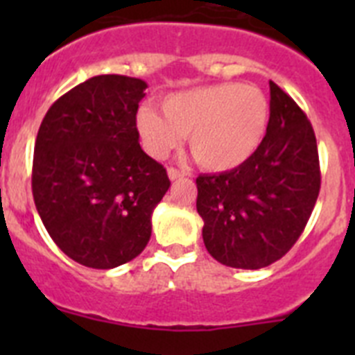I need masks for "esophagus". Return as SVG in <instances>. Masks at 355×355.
Masks as SVG:
<instances>
[{
	"mask_svg": "<svg viewBox=\"0 0 355 355\" xmlns=\"http://www.w3.org/2000/svg\"><path fill=\"white\" fill-rule=\"evenodd\" d=\"M168 178H171L172 181H175V180H181V178H184V172H181V171H178V168L175 167H168Z\"/></svg>",
	"mask_w": 355,
	"mask_h": 355,
	"instance_id": "obj_1",
	"label": "esophagus"
}]
</instances>
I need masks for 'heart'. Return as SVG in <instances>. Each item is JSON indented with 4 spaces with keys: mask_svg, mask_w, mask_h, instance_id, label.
<instances>
[{
    "mask_svg": "<svg viewBox=\"0 0 355 355\" xmlns=\"http://www.w3.org/2000/svg\"><path fill=\"white\" fill-rule=\"evenodd\" d=\"M162 114L142 108L137 115L150 156L167 158L188 137L199 167L227 172L256 155L268 130L270 105L254 85L215 83L171 94L162 101Z\"/></svg>",
    "mask_w": 355,
    "mask_h": 355,
    "instance_id": "obj_1",
    "label": "heart"
}]
</instances>
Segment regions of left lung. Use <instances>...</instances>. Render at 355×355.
Here are the masks:
<instances>
[{
  "label": "left lung",
  "mask_w": 355,
  "mask_h": 355,
  "mask_svg": "<svg viewBox=\"0 0 355 355\" xmlns=\"http://www.w3.org/2000/svg\"><path fill=\"white\" fill-rule=\"evenodd\" d=\"M202 240L225 266L258 270L299 240L318 199L320 162L311 122L270 81V121L256 155L233 171L200 174Z\"/></svg>",
  "instance_id": "1"
}]
</instances>
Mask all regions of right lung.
<instances>
[{
    "instance_id": "add662e5",
    "label": "right lung",
    "mask_w": 355,
    "mask_h": 355,
    "mask_svg": "<svg viewBox=\"0 0 355 355\" xmlns=\"http://www.w3.org/2000/svg\"><path fill=\"white\" fill-rule=\"evenodd\" d=\"M146 81L101 74L56 99L39 128L31 192L49 236L89 268L137 258L150 215L171 187L162 163L139 142Z\"/></svg>"
}]
</instances>
